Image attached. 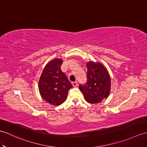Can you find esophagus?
Masks as SVG:
<instances>
[{"instance_id":"1","label":"esophagus","mask_w":147,"mask_h":147,"mask_svg":"<svg viewBox=\"0 0 147 147\" xmlns=\"http://www.w3.org/2000/svg\"><path fill=\"white\" fill-rule=\"evenodd\" d=\"M72 84L74 87H76L78 86V82H76V81L72 82Z\"/></svg>"}]
</instances>
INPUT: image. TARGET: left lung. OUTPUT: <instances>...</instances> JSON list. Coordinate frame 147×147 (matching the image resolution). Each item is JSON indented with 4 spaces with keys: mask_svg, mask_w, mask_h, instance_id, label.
<instances>
[{
    "mask_svg": "<svg viewBox=\"0 0 147 147\" xmlns=\"http://www.w3.org/2000/svg\"><path fill=\"white\" fill-rule=\"evenodd\" d=\"M87 82L80 84V90L88 103L96 104L107 98L110 92V77L108 71L100 63H87Z\"/></svg>",
    "mask_w": 147,
    "mask_h": 147,
    "instance_id": "1",
    "label": "left lung"
}]
</instances>
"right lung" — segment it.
I'll return each mask as SVG.
<instances>
[{
    "label": "right lung",
    "instance_id": "1",
    "mask_svg": "<svg viewBox=\"0 0 147 147\" xmlns=\"http://www.w3.org/2000/svg\"><path fill=\"white\" fill-rule=\"evenodd\" d=\"M62 63L61 59H54L47 63L39 82V90L42 98L47 103L56 106L66 101L68 91L73 87L61 69Z\"/></svg>",
    "mask_w": 147,
    "mask_h": 147
}]
</instances>
